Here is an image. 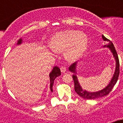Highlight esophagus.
<instances>
[{
  "mask_svg": "<svg viewBox=\"0 0 123 123\" xmlns=\"http://www.w3.org/2000/svg\"><path fill=\"white\" fill-rule=\"evenodd\" d=\"M60 70L61 71L62 73H65L66 72V71H67V68L65 67H60Z\"/></svg>",
  "mask_w": 123,
  "mask_h": 123,
  "instance_id": "34e87169",
  "label": "esophagus"
}]
</instances>
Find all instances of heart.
<instances>
[{
    "label": "heart",
    "mask_w": 123,
    "mask_h": 123,
    "mask_svg": "<svg viewBox=\"0 0 123 123\" xmlns=\"http://www.w3.org/2000/svg\"><path fill=\"white\" fill-rule=\"evenodd\" d=\"M88 37L86 34L77 30H67L58 32L52 37L49 44L56 52L65 51V56L69 61L79 58L88 46Z\"/></svg>",
    "instance_id": "heart-1"
}]
</instances>
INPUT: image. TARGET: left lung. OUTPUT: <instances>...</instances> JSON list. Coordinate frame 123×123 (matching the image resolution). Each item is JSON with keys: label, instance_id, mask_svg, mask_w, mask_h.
Segmentation results:
<instances>
[{"label": "left lung", "instance_id": "obj_1", "mask_svg": "<svg viewBox=\"0 0 123 123\" xmlns=\"http://www.w3.org/2000/svg\"><path fill=\"white\" fill-rule=\"evenodd\" d=\"M102 37L104 41L108 42V44L103 46V47L109 48L110 50L111 51V52L112 53L113 55V57L115 60V62H116V67H115V72H114L113 76L110 82H109L108 85L106 86L105 88H104L103 89H102L101 91H97V92H89V91H86V90L83 89L82 87L81 86L79 81H78V78H77L76 67L78 62H76L75 63H74L73 64H72L69 67V71L74 73V74L73 75V79L74 82L75 92H76L77 94L81 97L84 98V99H95V98H100V97H102L108 95L111 92V91L112 90L114 86L115 85V84L117 83L118 77H119V62L117 51L115 50V47H114V45L112 42H111L110 40H108V39H106L104 35H102Z\"/></svg>", "mask_w": 123, "mask_h": 123}]
</instances>
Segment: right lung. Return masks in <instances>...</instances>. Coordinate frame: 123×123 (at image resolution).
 <instances>
[{
    "label": "right lung",
    "instance_id": "add662e5",
    "mask_svg": "<svg viewBox=\"0 0 123 123\" xmlns=\"http://www.w3.org/2000/svg\"><path fill=\"white\" fill-rule=\"evenodd\" d=\"M23 42V39H19V40L17 42V45H20V44H22ZM61 75V71L60 68L58 67H54L52 69V71L49 74V78H50V91H53V85H54V80L55 79V78L56 77L59 76Z\"/></svg>",
    "mask_w": 123,
    "mask_h": 123
}]
</instances>
